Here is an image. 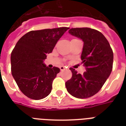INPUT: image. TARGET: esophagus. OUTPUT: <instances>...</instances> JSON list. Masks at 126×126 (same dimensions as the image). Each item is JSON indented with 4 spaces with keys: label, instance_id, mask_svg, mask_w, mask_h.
Here are the masks:
<instances>
[{
    "label": "esophagus",
    "instance_id": "obj_1",
    "mask_svg": "<svg viewBox=\"0 0 126 126\" xmlns=\"http://www.w3.org/2000/svg\"><path fill=\"white\" fill-rule=\"evenodd\" d=\"M59 68H60V70H61V71H64V70H65V67H63V66H61V67H59Z\"/></svg>",
    "mask_w": 126,
    "mask_h": 126
}]
</instances>
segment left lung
Here are the masks:
<instances>
[{
  "label": "left lung",
  "instance_id": "1",
  "mask_svg": "<svg viewBox=\"0 0 126 126\" xmlns=\"http://www.w3.org/2000/svg\"><path fill=\"white\" fill-rule=\"evenodd\" d=\"M69 32L84 42L81 59L86 72L83 75L78 74L71 68L73 76L65 83L66 88L75 97H90L101 89L109 77L112 69L113 52L107 38L95 29L72 28Z\"/></svg>",
  "mask_w": 126,
  "mask_h": 126
}]
</instances>
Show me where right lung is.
I'll list each match as a JSON object with an SVG mask.
<instances>
[{"mask_svg": "<svg viewBox=\"0 0 126 126\" xmlns=\"http://www.w3.org/2000/svg\"><path fill=\"white\" fill-rule=\"evenodd\" d=\"M69 27L31 31L18 40L11 53L12 74L25 95L42 99L51 93L52 82L60 69L44 63Z\"/></svg>", "mask_w": 126, "mask_h": 126, "instance_id": "obj_1", "label": "right lung"}]
</instances>
